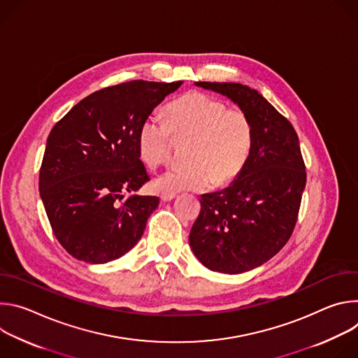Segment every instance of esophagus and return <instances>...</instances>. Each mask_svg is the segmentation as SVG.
<instances>
[{
  "mask_svg": "<svg viewBox=\"0 0 358 358\" xmlns=\"http://www.w3.org/2000/svg\"><path fill=\"white\" fill-rule=\"evenodd\" d=\"M160 198H162V201L169 202V201H171V199L176 198V194H174V192H162Z\"/></svg>",
  "mask_w": 358,
  "mask_h": 358,
  "instance_id": "esophagus-1",
  "label": "esophagus"
}]
</instances>
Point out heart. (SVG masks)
Listing matches in <instances>:
<instances>
[{
    "mask_svg": "<svg viewBox=\"0 0 358 358\" xmlns=\"http://www.w3.org/2000/svg\"><path fill=\"white\" fill-rule=\"evenodd\" d=\"M176 140L189 138L184 162L155 180L160 192L202 191L225 187L246 167L253 148V124L238 108L203 92H188L167 106V122L148 115L137 133L143 163L156 170L167 162Z\"/></svg>",
    "mask_w": 358,
    "mask_h": 358,
    "instance_id": "b5f03b06",
    "label": "heart"
}]
</instances>
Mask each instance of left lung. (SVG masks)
<instances>
[{"mask_svg":"<svg viewBox=\"0 0 358 358\" xmlns=\"http://www.w3.org/2000/svg\"><path fill=\"white\" fill-rule=\"evenodd\" d=\"M227 97L250 117L253 148L239 177L202 195L189 232L199 262L221 273H242L276 255L294 229L306 167L292 123L255 89L232 82H196Z\"/></svg>","mask_w":358,"mask_h":358,"instance_id":"8db88e82","label":"left lung"}]
</instances>
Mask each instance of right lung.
Wrapping results in <instances>:
<instances>
[{
  "instance_id": "right-lung-1",
  "label": "right lung",
  "mask_w": 358,
  "mask_h": 358,
  "mask_svg": "<svg viewBox=\"0 0 358 358\" xmlns=\"http://www.w3.org/2000/svg\"><path fill=\"white\" fill-rule=\"evenodd\" d=\"M181 83L131 80L100 89L50 130L39 194L50 228L73 258L106 264L140 241L159 196L129 195L150 180L138 127Z\"/></svg>"
}]
</instances>
